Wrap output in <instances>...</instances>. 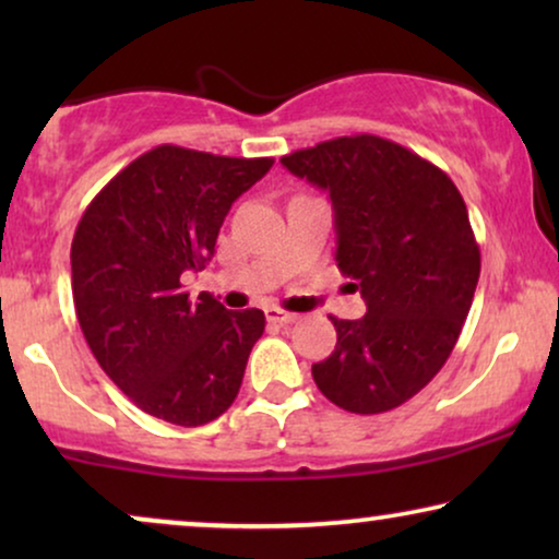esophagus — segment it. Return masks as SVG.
Listing matches in <instances>:
<instances>
[{
	"label": "esophagus",
	"instance_id": "1",
	"mask_svg": "<svg viewBox=\"0 0 559 559\" xmlns=\"http://www.w3.org/2000/svg\"><path fill=\"white\" fill-rule=\"evenodd\" d=\"M266 320H270V323H277V325H289V323H295L297 316L295 312H287L282 308H266Z\"/></svg>",
	"mask_w": 559,
	"mask_h": 559
}]
</instances>
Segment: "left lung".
Masks as SVG:
<instances>
[{
    "instance_id": "obj_1",
    "label": "left lung",
    "mask_w": 559,
    "mask_h": 559,
    "mask_svg": "<svg viewBox=\"0 0 559 559\" xmlns=\"http://www.w3.org/2000/svg\"><path fill=\"white\" fill-rule=\"evenodd\" d=\"M280 163L331 198L335 262L366 302L361 320L331 318L338 341L312 379L356 415L400 407L453 354L476 293L480 251L463 195L440 167L373 134Z\"/></svg>"
}]
</instances>
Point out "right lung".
<instances>
[{
    "instance_id": "obj_1",
    "label": "right lung",
    "mask_w": 559,
    "mask_h": 559,
    "mask_svg": "<svg viewBox=\"0 0 559 559\" xmlns=\"http://www.w3.org/2000/svg\"><path fill=\"white\" fill-rule=\"evenodd\" d=\"M272 157H221L159 144L104 186L71 243L73 302L91 354L147 415L198 427L231 407L264 333V312L190 300L231 203Z\"/></svg>"
}]
</instances>
